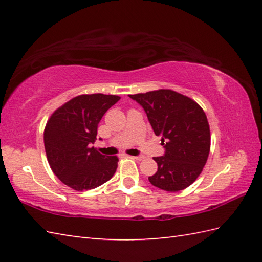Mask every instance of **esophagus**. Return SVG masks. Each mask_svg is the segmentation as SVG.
<instances>
[{"mask_svg": "<svg viewBox=\"0 0 262 262\" xmlns=\"http://www.w3.org/2000/svg\"><path fill=\"white\" fill-rule=\"evenodd\" d=\"M130 158L135 159V160H137V161H142V160H144V157H143V155H137V157H130Z\"/></svg>", "mask_w": 262, "mask_h": 262, "instance_id": "34e87169", "label": "esophagus"}]
</instances>
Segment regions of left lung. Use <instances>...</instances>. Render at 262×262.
Returning a JSON list of instances; mask_svg holds the SVG:
<instances>
[{
    "mask_svg": "<svg viewBox=\"0 0 262 262\" xmlns=\"http://www.w3.org/2000/svg\"><path fill=\"white\" fill-rule=\"evenodd\" d=\"M129 98L142 105L165 149L163 157L154 158L158 171L149 182L166 191L183 190L207 162L210 132L204 110L190 98L164 89Z\"/></svg>",
    "mask_w": 262,
    "mask_h": 262,
    "instance_id": "8db88e82",
    "label": "left lung"
}]
</instances>
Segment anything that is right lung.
<instances>
[{
  "label": "right lung",
  "mask_w": 262,
  "mask_h": 262,
  "mask_svg": "<svg viewBox=\"0 0 262 262\" xmlns=\"http://www.w3.org/2000/svg\"><path fill=\"white\" fill-rule=\"evenodd\" d=\"M120 97L82 94L51 116L43 132L48 163L58 179L77 191L90 190L115 174L118 158L107 157L92 146L98 125Z\"/></svg>",
  "instance_id": "1"
}]
</instances>
